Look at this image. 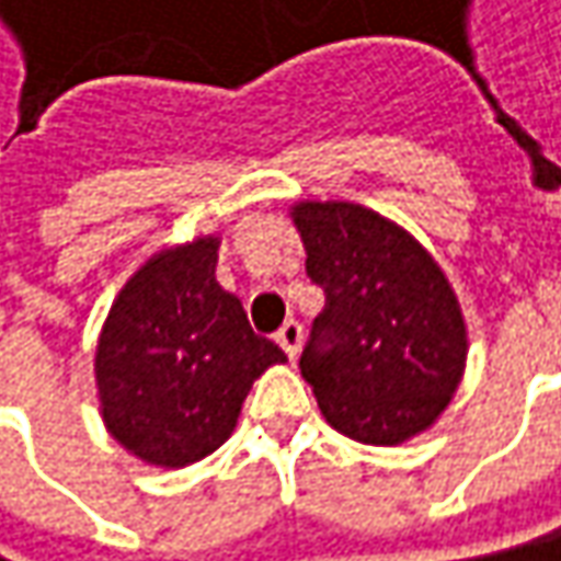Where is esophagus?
<instances>
[{
  "instance_id": "34e87169",
  "label": "esophagus",
  "mask_w": 561,
  "mask_h": 561,
  "mask_svg": "<svg viewBox=\"0 0 561 561\" xmlns=\"http://www.w3.org/2000/svg\"><path fill=\"white\" fill-rule=\"evenodd\" d=\"M301 340H305V333H301V323H295V320L282 323V330L276 333V343H279L282 352H285L288 358H298V352H301Z\"/></svg>"
}]
</instances>
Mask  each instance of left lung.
<instances>
[{"label": "left lung", "instance_id": "1", "mask_svg": "<svg viewBox=\"0 0 561 561\" xmlns=\"http://www.w3.org/2000/svg\"><path fill=\"white\" fill-rule=\"evenodd\" d=\"M323 288L301 378L323 419L362 445H403L438 422L467 368V323L438 260L358 203L291 206Z\"/></svg>", "mask_w": 561, "mask_h": 561}]
</instances>
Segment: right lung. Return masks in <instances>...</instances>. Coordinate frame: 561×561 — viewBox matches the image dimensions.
Instances as JSON below:
<instances>
[{
    "mask_svg": "<svg viewBox=\"0 0 561 561\" xmlns=\"http://www.w3.org/2000/svg\"><path fill=\"white\" fill-rule=\"evenodd\" d=\"M218 238L158 250L119 288L94 348L101 419L151 467H190L228 442L253 380L285 352L215 282Z\"/></svg>",
    "mask_w": 561,
    "mask_h": 561,
    "instance_id": "1",
    "label": "right lung"
}]
</instances>
